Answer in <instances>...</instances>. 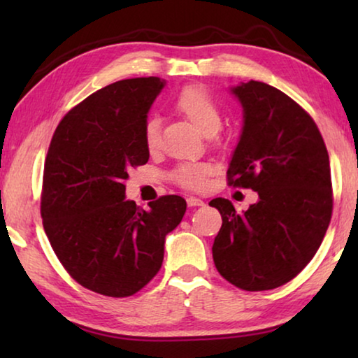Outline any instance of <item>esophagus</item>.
Returning a JSON list of instances; mask_svg holds the SVG:
<instances>
[{"instance_id":"obj_1","label":"esophagus","mask_w":358,"mask_h":358,"mask_svg":"<svg viewBox=\"0 0 358 358\" xmlns=\"http://www.w3.org/2000/svg\"><path fill=\"white\" fill-rule=\"evenodd\" d=\"M186 202H187V205H189V207H203V205H205V202L202 201V199L194 197V196L187 197Z\"/></svg>"}]
</instances>
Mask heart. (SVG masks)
I'll return each instance as SVG.
<instances>
[{
	"mask_svg": "<svg viewBox=\"0 0 358 358\" xmlns=\"http://www.w3.org/2000/svg\"><path fill=\"white\" fill-rule=\"evenodd\" d=\"M175 108L191 120L203 136H215L221 128L222 117L213 98L201 87H186L175 98ZM143 142L148 151L159 148V121L150 118L143 128ZM210 167L202 162H186L173 172V180L187 189H201L205 186Z\"/></svg>",
	"mask_w": 358,
	"mask_h": 358,
	"instance_id": "1",
	"label": "heart"
}]
</instances>
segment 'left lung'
Here are the masks:
<instances>
[{"instance_id":"obj_1","label":"left lung","mask_w":358,"mask_h":358,"mask_svg":"<svg viewBox=\"0 0 358 358\" xmlns=\"http://www.w3.org/2000/svg\"><path fill=\"white\" fill-rule=\"evenodd\" d=\"M230 92L243 129L227 181L259 201L243 213L227 199L210 202L222 217L213 260L234 286L270 290L294 280L322 243L333 208L329 153L314 120L278 88L250 80Z\"/></svg>"}]
</instances>
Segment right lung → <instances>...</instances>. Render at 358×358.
I'll use <instances>...</instances> for the list:
<instances>
[{
  "label": "right lung",
  "mask_w": 358,
  "mask_h": 358,
  "mask_svg": "<svg viewBox=\"0 0 358 358\" xmlns=\"http://www.w3.org/2000/svg\"><path fill=\"white\" fill-rule=\"evenodd\" d=\"M164 85L159 77L107 85L66 113L48 147L44 230L68 273L93 292L129 296L147 286L166 235L185 216L180 196H162L148 211L126 201L128 172L148 162L143 128Z\"/></svg>",
  "instance_id": "obj_1"
}]
</instances>
